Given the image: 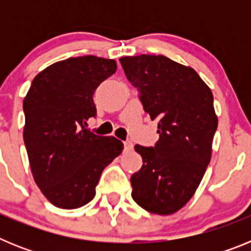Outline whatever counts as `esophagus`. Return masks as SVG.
Instances as JSON below:
<instances>
[{
    "label": "esophagus",
    "instance_id": "esophagus-1",
    "mask_svg": "<svg viewBox=\"0 0 251 251\" xmlns=\"http://www.w3.org/2000/svg\"><path fill=\"white\" fill-rule=\"evenodd\" d=\"M133 150V143L130 141L124 142V151H132Z\"/></svg>",
    "mask_w": 251,
    "mask_h": 251
}]
</instances>
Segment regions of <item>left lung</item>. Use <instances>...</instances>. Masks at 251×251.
Listing matches in <instances>:
<instances>
[{"label":"left lung","instance_id":"1","mask_svg":"<svg viewBox=\"0 0 251 251\" xmlns=\"http://www.w3.org/2000/svg\"><path fill=\"white\" fill-rule=\"evenodd\" d=\"M119 61L145 112L158 122L156 146H134L143 165L130 177L133 200L148 212L172 215L191 200L211 159L217 128L212 92L191 66L163 55Z\"/></svg>","mask_w":251,"mask_h":251}]
</instances>
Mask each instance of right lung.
<instances>
[{"instance_id":"right-lung-1","label":"right lung","mask_w":251,"mask_h":251,"mask_svg":"<svg viewBox=\"0 0 251 251\" xmlns=\"http://www.w3.org/2000/svg\"><path fill=\"white\" fill-rule=\"evenodd\" d=\"M115 72V60L69 57L40 72L24 99L31 172L56 207L72 210L90 202L103 170L123 151L119 139L85 129L97 114L95 89Z\"/></svg>"}]
</instances>
